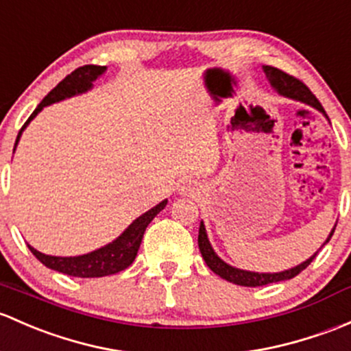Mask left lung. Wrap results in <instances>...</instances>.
<instances>
[{
    "mask_svg": "<svg viewBox=\"0 0 351 351\" xmlns=\"http://www.w3.org/2000/svg\"><path fill=\"white\" fill-rule=\"evenodd\" d=\"M263 69L265 72V77H267L269 84H271V86L274 87L279 94L284 95V97L300 101V102H302V104L311 106V108L318 109L319 112H323L324 116H326L323 106L319 104V101L315 97V94H313V92L309 90V88L306 87L300 79H296V77L282 72V70L271 67V65H264ZM335 228H337V223H335L333 230L330 232V235H328L326 242H324L323 245H326V243L330 242ZM198 247H200L202 257L205 259L206 265H208V267L212 269L217 276H220V278L225 279V281H228V282H234V284H239V286H247V287L265 286V284L293 279L294 276H298L301 271H304V269L313 263V259L316 257V254H318V252H315L311 257H309V259H306L304 263H301L300 265H296V267H291V269H287V271H282V272L243 271V269H237V267H234V265L223 263V261L217 256L215 250H213L212 245H210L208 237H206V230H205L204 222H200V230H198Z\"/></svg>",
    "mask_w": 351,
    "mask_h": 351,
    "instance_id": "obj_1",
    "label": "left lung"
}]
</instances>
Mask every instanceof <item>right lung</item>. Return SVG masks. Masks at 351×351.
<instances>
[{"label":"right lung","mask_w":351,"mask_h":351,"mask_svg":"<svg viewBox=\"0 0 351 351\" xmlns=\"http://www.w3.org/2000/svg\"><path fill=\"white\" fill-rule=\"evenodd\" d=\"M104 72L106 67H102V65H84V67L75 69L72 73H69L57 87L51 88L49 94L45 95V99L40 102L38 108L33 110L32 116L28 117L27 123L23 124V128L18 132L14 149H16L18 141H20L21 138V132L25 131V128L28 126L29 121H32L40 110L47 108V106L53 104V102H60L64 101V99L73 97V95H79L90 90L92 86H94V80H97ZM166 204H168V200H163L161 204H158L151 210H147L146 213H143L141 217H138L134 222L129 225L126 230H124L116 241L101 247V249L84 254V256L57 257L38 252V250L33 249L32 245H28V249L32 250L33 256H35L43 265H47V267L53 269V271L57 272H62V274L73 276V278H104V276L117 274V272L129 267V265L132 264V261L136 259L146 227L151 223V220L165 208Z\"/></svg>","instance_id":"add662e5"}]
</instances>
